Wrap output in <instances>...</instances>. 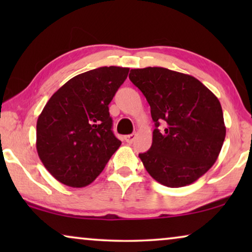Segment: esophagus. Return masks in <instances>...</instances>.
I'll list each match as a JSON object with an SVG mask.
<instances>
[{
  "label": "esophagus",
  "instance_id": "34e87169",
  "mask_svg": "<svg viewBox=\"0 0 252 252\" xmlns=\"http://www.w3.org/2000/svg\"><path fill=\"white\" fill-rule=\"evenodd\" d=\"M135 136H136V134H129V135H126L125 136V141L128 144H130V143H133V141L135 140Z\"/></svg>",
  "mask_w": 252,
  "mask_h": 252
}]
</instances>
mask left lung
Returning a JSON list of instances; mask_svg holds the SVG:
<instances>
[{
    "mask_svg": "<svg viewBox=\"0 0 252 252\" xmlns=\"http://www.w3.org/2000/svg\"><path fill=\"white\" fill-rule=\"evenodd\" d=\"M129 80L146 96L156 127L151 148L139 155L147 172L171 188L195 182L216 163L225 140L219 99L196 78L165 67L134 68Z\"/></svg>",
    "mask_w": 252,
    "mask_h": 252,
    "instance_id": "8db88e82",
    "label": "left lung"
}]
</instances>
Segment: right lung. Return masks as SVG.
Masks as SVG:
<instances>
[{"instance_id":"add662e5","label":"right lung","mask_w":252,"mask_h":252,"mask_svg":"<svg viewBox=\"0 0 252 252\" xmlns=\"http://www.w3.org/2000/svg\"><path fill=\"white\" fill-rule=\"evenodd\" d=\"M128 71L103 66L75 75L44 105L36 123V150L62 184H92L122 144L111 129L109 104Z\"/></svg>"}]
</instances>
